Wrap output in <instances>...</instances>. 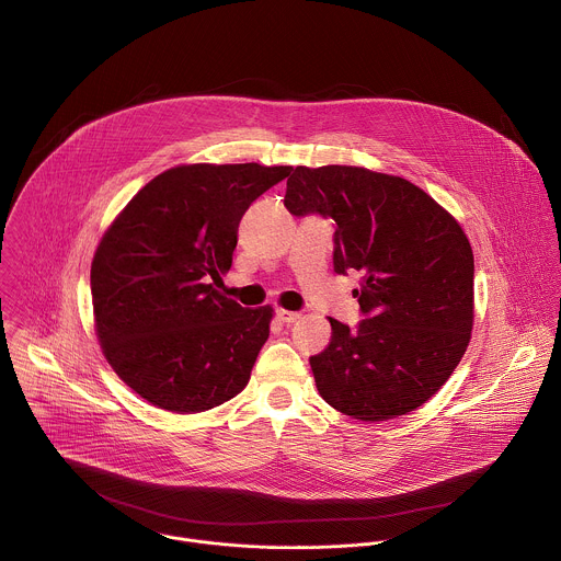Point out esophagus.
I'll return each instance as SVG.
<instances>
[{
    "label": "esophagus",
    "mask_w": 561,
    "mask_h": 561,
    "mask_svg": "<svg viewBox=\"0 0 561 561\" xmlns=\"http://www.w3.org/2000/svg\"><path fill=\"white\" fill-rule=\"evenodd\" d=\"M276 318L283 321V323H294V321L300 320V313L287 311V309H276Z\"/></svg>",
    "instance_id": "esophagus-1"
}]
</instances>
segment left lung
Here are the masks:
<instances>
[{
    "mask_svg": "<svg viewBox=\"0 0 561 561\" xmlns=\"http://www.w3.org/2000/svg\"><path fill=\"white\" fill-rule=\"evenodd\" d=\"M285 207L334 220L336 274L365 320H332L311 356L321 398L360 421H387L430 400L462 360L473 328V250L460 225L421 187L356 165H298Z\"/></svg>",
    "mask_w": 561,
    "mask_h": 561,
    "instance_id": "obj_1",
    "label": "left lung"
}]
</instances>
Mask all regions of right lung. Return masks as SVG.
Wrapping results in <instances>:
<instances>
[{
    "label": "right lung",
    "mask_w": 561,
    "mask_h": 561,
    "mask_svg": "<svg viewBox=\"0 0 561 561\" xmlns=\"http://www.w3.org/2000/svg\"><path fill=\"white\" fill-rule=\"evenodd\" d=\"M291 165L194 163L149 181L99 243L90 289L112 369L140 398L203 412L236 398L270 336L272 309L214 289L241 216Z\"/></svg>",
    "instance_id": "right-lung-1"
}]
</instances>
